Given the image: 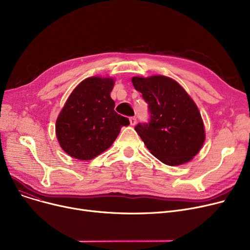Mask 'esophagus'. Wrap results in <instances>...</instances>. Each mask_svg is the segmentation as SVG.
I'll use <instances>...</instances> for the list:
<instances>
[{
	"instance_id": "34e87169",
	"label": "esophagus",
	"mask_w": 250,
	"mask_h": 250,
	"mask_svg": "<svg viewBox=\"0 0 250 250\" xmlns=\"http://www.w3.org/2000/svg\"><path fill=\"white\" fill-rule=\"evenodd\" d=\"M129 124H130V125H135L137 124V118L135 116L129 117Z\"/></svg>"
}]
</instances>
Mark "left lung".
<instances>
[{
  "label": "left lung",
  "instance_id": "8db88e82",
  "mask_svg": "<svg viewBox=\"0 0 250 250\" xmlns=\"http://www.w3.org/2000/svg\"><path fill=\"white\" fill-rule=\"evenodd\" d=\"M150 112L149 123L135 127L148 150L170 166L185 164L205 142V127L193 100L173 79L165 76L133 77Z\"/></svg>",
  "mask_w": 250,
  "mask_h": 250
}]
</instances>
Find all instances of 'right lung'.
Returning a JSON list of instances; mask_svg holds the SVG:
<instances>
[{
    "instance_id": "add662e5",
    "label": "right lung",
    "mask_w": 250,
    "mask_h": 250,
    "mask_svg": "<svg viewBox=\"0 0 250 250\" xmlns=\"http://www.w3.org/2000/svg\"><path fill=\"white\" fill-rule=\"evenodd\" d=\"M111 78L90 77L79 84L58 116L56 134L62 149L78 160H91L107 150L128 118L114 111Z\"/></svg>"
}]
</instances>
